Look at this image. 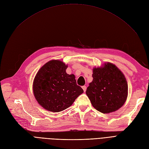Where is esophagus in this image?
<instances>
[{"mask_svg": "<svg viewBox=\"0 0 149 149\" xmlns=\"http://www.w3.org/2000/svg\"><path fill=\"white\" fill-rule=\"evenodd\" d=\"M82 89H83V91H84V92H85L86 91V89H87V87H86V86H82Z\"/></svg>", "mask_w": 149, "mask_h": 149, "instance_id": "esophagus-1", "label": "esophagus"}]
</instances>
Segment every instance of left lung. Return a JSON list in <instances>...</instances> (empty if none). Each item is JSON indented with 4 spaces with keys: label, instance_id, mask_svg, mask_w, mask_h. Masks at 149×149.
<instances>
[{
    "label": "left lung",
    "instance_id": "left-lung-1",
    "mask_svg": "<svg viewBox=\"0 0 149 149\" xmlns=\"http://www.w3.org/2000/svg\"><path fill=\"white\" fill-rule=\"evenodd\" d=\"M92 77L86 92L92 106L104 114L119 109L128 97V83L122 71L116 65L105 62L93 68Z\"/></svg>",
    "mask_w": 149,
    "mask_h": 149
}]
</instances>
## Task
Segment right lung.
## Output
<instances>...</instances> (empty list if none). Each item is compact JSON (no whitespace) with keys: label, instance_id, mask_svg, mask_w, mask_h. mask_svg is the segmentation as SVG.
I'll return each instance as SVG.
<instances>
[{"label":"right lung","instance_id":"add662e5","mask_svg":"<svg viewBox=\"0 0 149 149\" xmlns=\"http://www.w3.org/2000/svg\"><path fill=\"white\" fill-rule=\"evenodd\" d=\"M68 65L51 60L40 68L33 82V92L38 104L47 111L61 112L72 105L84 91L76 84L75 76L66 73Z\"/></svg>","mask_w":149,"mask_h":149}]
</instances>
